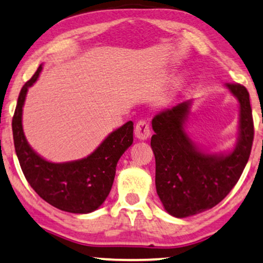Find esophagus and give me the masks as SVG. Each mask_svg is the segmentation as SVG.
Here are the masks:
<instances>
[{
    "label": "esophagus",
    "mask_w": 263,
    "mask_h": 263,
    "mask_svg": "<svg viewBox=\"0 0 263 263\" xmlns=\"http://www.w3.org/2000/svg\"><path fill=\"white\" fill-rule=\"evenodd\" d=\"M150 133H151V128H150V125H149V123H147V121L139 120L138 123L136 124L135 135H136L137 138L144 140V139L149 138Z\"/></svg>",
    "instance_id": "obj_1"
}]
</instances>
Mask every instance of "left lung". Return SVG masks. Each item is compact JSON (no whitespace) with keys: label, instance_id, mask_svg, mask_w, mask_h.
<instances>
[{"label":"left lung","instance_id":"obj_1","mask_svg":"<svg viewBox=\"0 0 263 263\" xmlns=\"http://www.w3.org/2000/svg\"><path fill=\"white\" fill-rule=\"evenodd\" d=\"M227 87L239 102V137L229 155L199 151L184 132L190 102H181L154 117L151 137L156 160V191L164 209L177 218L212 209L223 200L241 177L254 140L249 93L238 83Z\"/></svg>","mask_w":263,"mask_h":263}]
</instances>
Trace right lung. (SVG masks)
Listing matches in <instances>:
<instances>
[{"instance_id": "right-lung-1", "label": "right lung", "mask_w": 263, "mask_h": 263, "mask_svg": "<svg viewBox=\"0 0 263 263\" xmlns=\"http://www.w3.org/2000/svg\"><path fill=\"white\" fill-rule=\"evenodd\" d=\"M42 71L24 84L14 112L12 128L15 153L22 173L40 198L50 205L70 213H89L99 209L108 197L116 176L117 163L133 142V123L128 121L110 133L89 156L68 163H51L28 145L22 131V107L31 87Z\"/></svg>"}]
</instances>
